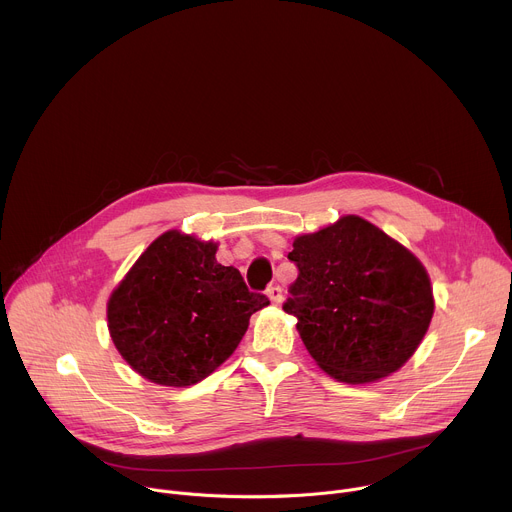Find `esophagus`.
<instances>
[{
  "instance_id": "1",
  "label": "esophagus",
  "mask_w": 512,
  "mask_h": 512,
  "mask_svg": "<svg viewBox=\"0 0 512 512\" xmlns=\"http://www.w3.org/2000/svg\"><path fill=\"white\" fill-rule=\"evenodd\" d=\"M267 296H269V300H271L273 304H281V300H283V289H281L279 285H269V287H267Z\"/></svg>"
}]
</instances>
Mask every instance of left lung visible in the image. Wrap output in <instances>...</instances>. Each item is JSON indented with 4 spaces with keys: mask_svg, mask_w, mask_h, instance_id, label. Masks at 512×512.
<instances>
[{
    "mask_svg": "<svg viewBox=\"0 0 512 512\" xmlns=\"http://www.w3.org/2000/svg\"><path fill=\"white\" fill-rule=\"evenodd\" d=\"M298 267L283 310L330 377L383 379L409 360L433 316L427 271L403 245L360 216L302 235L287 255Z\"/></svg>",
    "mask_w": 512,
    "mask_h": 512,
    "instance_id": "obj_1",
    "label": "left lung"
}]
</instances>
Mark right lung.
<instances>
[{"mask_svg": "<svg viewBox=\"0 0 512 512\" xmlns=\"http://www.w3.org/2000/svg\"><path fill=\"white\" fill-rule=\"evenodd\" d=\"M216 245L168 231L141 253L107 304L111 338L141 377L166 387L206 379L269 306Z\"/></svg>", "mask_w": 512, "mask_h": 512, "instance_id": "1", "label": "right lung"}]
</instances>
